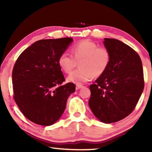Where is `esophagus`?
Returning a JSON list of instances; mask_svg holds the SVG:
<instances>
[{"label":"esophagus","mask_w":152,"mask_h":152,"mask_svg":"<svg viewBox=\"0 0 152 152\" xmlns=\"http://www.w3.org/2000/svg\"><path fill=\"white\" fill-rule=\"evenodd\" d=\"M83 87H84V86L82 85V84H76V90H78V89L81 88H83Z\"/></svg>","instance_id":"34e87169"}]
</instances>
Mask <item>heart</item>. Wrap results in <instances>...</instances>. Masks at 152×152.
<instances>
[{
    "instance_id": "obj_1",
    "label": "heart",
    "mask_w": 152,
    "mask_h": 152,
    "mask_svg": "<svg viewBox=\"0 0 152 152\" xmlns=\"http://www.w3.org/2000/svg\"><path fill=\"white\" fill-rule=\"evenodd\" d=\"M72 56L64 52L58 58V64L64 72L70 74L79 63L80 68L70 74L67 80L80 84L88 82L93 77L103 75L111 60L110 51L105 47H98L96 43L85 39L72 48Z\"/></svg>"
}]
</instances>
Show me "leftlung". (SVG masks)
<instances>
[{
  "instance_id": "1",
  "label": "left lung",
  "mask_w": 152,
  "mask_h": 152,
  "mask_svg": "<svg viewBox=\"0 0 152 152\" xmlns=\"http://www.w3.org/2000/svg\"><path fill=\"white\" fill-rule=\"evenodd\" d=\"M104 44L111 60L103 75L90 86L88 105L101 121L112 123L135 109L143 91V71L140 56L129 46L109 38H104Z\"/></svg>"
}]
</instances>
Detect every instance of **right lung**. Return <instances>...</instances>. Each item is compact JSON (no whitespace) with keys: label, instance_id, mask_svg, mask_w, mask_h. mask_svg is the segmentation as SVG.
Masks as SVG:
<instances>
[{"label":"right lung","instance_id":"add662e5","mask_svg":"<svg viewBox=\"0 0 152 152\" xmlns=\"http://www.w3.org/2000/svg\"><path fill=\"white\" fill-rule=\"evenodd\" d=\"M72 38L42 39L20 53L12 72L13 98L24 116L37 125L49 126L60 119L68 96L76 91L65 78L58 58Z\"/></svg>","mask_w":152,"mask_h":152}]
</instances>
